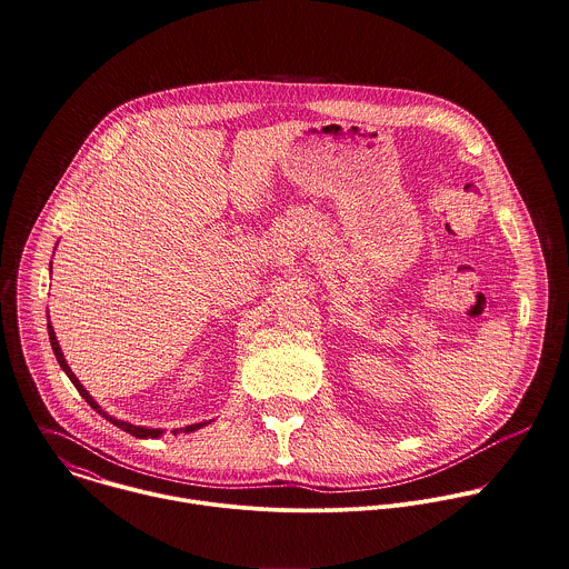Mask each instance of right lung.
<instances>
[{"label":"right lung","instance_id":"1","mask_svg":"<svg viewBox=\"0 0 569 569\" xmlns=\"http://www.w3.org/2000/svg\"><path fill=\"white\" fill-rule=\"evenodd\" d=\"M48 337H50V345H52V351H54V356H57V360H59V365L63 367V371L68 373V378L72 380V385L77 387V391L86 398V402L97 411V413H101L106 420H110L112 425H116L118 429H122V431H127L129 436H136V438H142V440H147V438H158L162 431L160 429H144V427H136V425H129V422H120V420H116V418H110L94 400H92V396L83 389V385L79 382V378L72 373V369L68 367V362H66V358H63V353H61V347H59V342H57V337H54V330H52V326L48 323ZM207 422H202V425H191V427H187L184 431L189 433V431H196V429H200V427H204ZM173 433H178V431H173Z\"/></svg>","mask_w":569,"mask_h":569}]
</instances>
